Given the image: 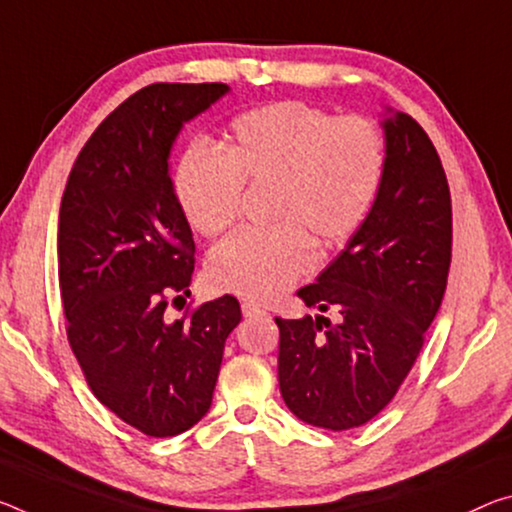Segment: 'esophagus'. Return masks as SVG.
<instances>
[{"label": "esophagus", "instance_id": "34e87169", "mask_svg": "<svg viewBox=\"0 0 512 512\" xmlns=\"http://www.w3.org/2000/svg\"><path fill=\"white\" fill-rule=\"evenodd\" d=\"M241 312H243V316H248V319H253V316H266L264 307H259L255 303H243Z\"/></svg>", "mask_w": 512, "mask_h": 512}]
</instances>
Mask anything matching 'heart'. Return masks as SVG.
Returning <instances> with one entry per match:
<instances>
[{"instance_id": "1", "label": "heart", "mask_w": 512, "mask_h": 512, "mask_svg": "<svg viewBox=\"0 0 512 512\" xmlns=\"http://www.w3.org/2000/svg\"><path fill=\"white\" fill-rule=\"evenodd\" d=\"M385 175V139L362 116H332L287 100L239 113L218 152L184 150L175 196L193 230L207 237L237 221L243 184H269V227H246L209 255L212 285L255 303H271L314 266V246L332 250L367 221Z\"/></svg>"}]
</instances>
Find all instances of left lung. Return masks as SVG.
<instances>
[{
    "label": "left lung",
    "mask_w": 512,
    "mask_h": 512,
    "mask_svg": "<svg viewBox=\"0 0 512 512\" xmlns=\"http://www.w3.org/2000/svg\"><path fill=\"white\" fill-rule=\"evenodd\" d=\"M385 141L383 184L367 221L314 285L298 289L321 314L275 319L282 399L326 431L367 424L394 399L449 278L451 191L440 154L408 113L385 120Z\"/></svg>",
    "instance_id": "obj_1"
}]
</instances>
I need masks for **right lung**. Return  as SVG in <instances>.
Segmentation results:
<instances>
[{
  "mask_svg": "<svg viewBox=\"0 0 512 512\" xmlns=\"http://www.w3.org/2000/svg\"><path fill=\"white\" fill-rule=\"evenodd\" d=\"M227 93L150 84L129 95L72 164L59 212V289L68 344L95 399L150 437L207 415L225 339L241 321L225 294L166 321L191 294L196 243L175 198L168 154L182 125Z\"/></svg>",
  "mask_w": 512,
  "mask_h": 512,
  "instance_id": "add662e5",
  "label": "right lung"
}]
</instances>
